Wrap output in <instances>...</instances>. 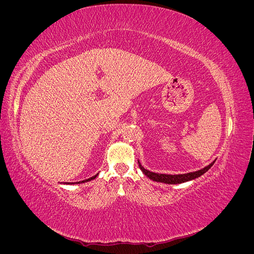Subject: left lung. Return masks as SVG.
Returning <instances> with one entry per match:
<instances>
[{"label": "left lung", "instance_id": "1", "mask_svg": "<svg viewBox=\"0 0 254 254\" xmlns=\"http://www.w3.org/2000/svg\"><path fill=\"white\" fill-rule=\"evenodd\" d=\"M216 161V160H215ZM215 161L211 164H209L207 166L203 167L202 170H199L193 173H188V174H180V175H166V174H157V173H152L150 171L145 170V168L141 165V163L137 160V163H139V167L140 170L143 172V174L145 176H147L149 179H151L152 181H157V182H162V183H166V184H179V183H183L187 182L190 180H193L200 177L201 175H203L205 172H207L212 167V165L214 164Z\"/></svg>", "mask_w": 254, "mask_h": 254}]
</instances>
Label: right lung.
Listing matches in <instances>:
<instances>
[{
	"mask_svg": "<svg viewBox=\"0 0 254 254\" xmlns=\"http://www.w3.org/2000/svg\"><path fill=\"white\" fill-rule=\"evenodd\" d=\"M97 175H98V174H96V175H95V176H93V177H91V178H89V179L82 180V181H78V182H66V184H79V183H84V182H88V181H91V180L95 179L96 177H97Z\"/></svg>",
	"mask_w": 254,
	"mask_h": 254,
	"instance_id": "obj_1",
	"label": "right lung"
}]
</instances>
